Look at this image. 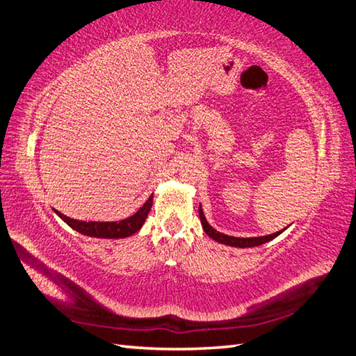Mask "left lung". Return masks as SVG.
<instances>
[{
	"mask_svg": "<svg viewBox=\"0 0 356 356\" xmlns=\"http://www.w3.org/2000/svg\"><path fill=\"white\" fill-rule=\"evenodd\" d=\"M200 219H201V224L204 232L207 233L213 241H216L219 243H224V245H230V247H239V248H247V247H259V245H262L265 242H270L271 239L277 238V236L283 232H277V233H273V234H268V236H260V238H234V236H228L224 233H219L216 232L215 228L210 227L207 219H205L204 213L200 207Z\"/></svg>",
	"mask_w": 356,
	"mask_h": 356,
	"instance_id": "obj_1",
	"label": "left lung"
}]
</instances>
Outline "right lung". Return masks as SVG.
Segmentation results:
<instances>
[{
	"label": "right lung",
	"instance_id": "obj_1",
	"mask_svg": "<svg viewBox=\"0 0 356 356\" xmlns=\"http://www.w3.org/2000/svg\"><path fill=\"white\" fill-rule=\"evenodd\" d=\"M152 207V196L149 198L143 207H141L136 215H132L128 219H122L118 222H85V220H76L71 219L65 215H62L58 210L56 215L67 222L73 230L86 234V236H92V238H106V239H118V238H128V236L137 233L141 225L147 218V213L151 211Z\"/></svg>",
	"mask_w": 356,
	"mask_h": 356
}]
</instances>
